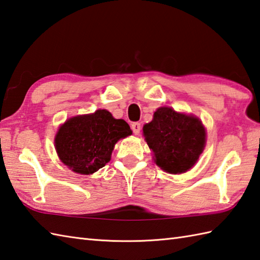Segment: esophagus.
Returning a JSON list of instances; mask_svg holds the SVG:
<instances>
[{
  "mask_svg": "<svg viewBox=\"0 0 260 260\" xmlns=\"http://www.w3.org/2000/svg\"><path fill=\"white\" fill-rule=\"evenodd\" d=\"M131 129H132V131H134V134L138 136L141 131V124L139 122H134L131 124Z\"/></svg>",
  "mask_w": 260,
  "mask_h": 260,
  "instance_id": "1",
  "label": "esophagus"
}]
</instances>
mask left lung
<instances>
[{
	"label": "left lung",
	"instance_id": "left-lung-1",
	"mask_svg": "<svg viewBox=\"0 0 260 260\" xmlns=\"http://www.w3.org/2000/svg\"><path fill=\"white\" fill-rule=\"evenodd\" d=\"M143 136L154 153L155 165L174 175L191 169L206 145L201 121L169 107H161L153 113L151 122L143 125Z\"/></svg>",
	"mask_w": 260,
	"mask_h": 260
}]
</instances>
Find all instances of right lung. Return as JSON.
<instances>
[{"label":"right lung","mask_w":260,"mask_h":260,"mask_svg":"<svg viewBox=\"0 0 260 260\" xmlns=\"http://www.w3.org/2000/svg\"><path fill=\"white\" fill-rule=\"evenodd\" d=\"M129 124L100 109L94 113L68 119L54 139L56 153L68 168L81 175H91L111 159L114 145L131 136Z\"/></svg>","instance_id":"1"}]
</instances>
